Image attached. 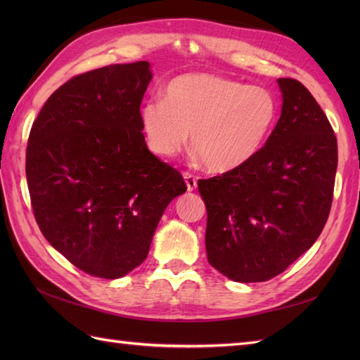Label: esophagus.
<instances>
[{"instance_id":"obj_1","label":"esophagus","mask_w":360,"mask_h":360,"mask_svg":"<svg viewBox=\"0 0 360 360\" xmlns=\"http://www.w3.org/2000/svg\"><path fill=\"white\" fill-rule=\"evenodd\" d=\"M182 176H184V181H186V186H187L188 192H193V190H196L198 182H196L195 176L192 173H188V172H186Z\"/></svg>"}]
</instances>
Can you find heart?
Wrapping results in <instances>:
<instances>
[{"mask_svg":"<svg viewBox=\"0 0 360 360\" xmlns=\"http://www.w3.org/2000/svg\"><path fill=\"white\" fill-rule=\"evenodd\" d=\"M141 128L151 153L172 159L188 141L212 173H231L255 159L278 119L271 91L217 74L173 79L164 98L141 108Z\"/></svg>","mask_w":360,"mask_h":360,"instance_id":"heart-1","label":"heart"}]
</instances>
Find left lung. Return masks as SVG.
Listing matches in <instances>:
<instances>
[{"label": "left lung", "instance_id": "8db88e82", "mask_svg": "<svg viewBox=\"0 0 360 360\" xmlns=\"http://www.w3.org/2000/svg\"><path fill=\"white\" fill-rule=\"evenodd\" d=\"M281 114L259 155L198 181L209 263L240 283L271 280L304 254L330 215L338 139L300 82L278 79Z\"/></svg>", "mask_w": 360, "mask_h": 360}]
</instances>
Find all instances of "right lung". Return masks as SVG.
<instances>
[{
	"mask_svg": "<svg viewBox=\"0 0 360 360\" xmlns=\"http://www.w3.org/2000/svg\"><path fill=\"white\" fill-rule=\"evenodd\" d=\"M151 77L148 62L80 74L46 101L29 134L38 227L94 277L120 278L139 266L167 205L187 190L145 143L139 114Z\"/></svg>",
	"mask_w": 360,
	"mask_h": 360,
	"instance_id": "right-lung-1",
	"label": "right lung"
}]
</instances>
